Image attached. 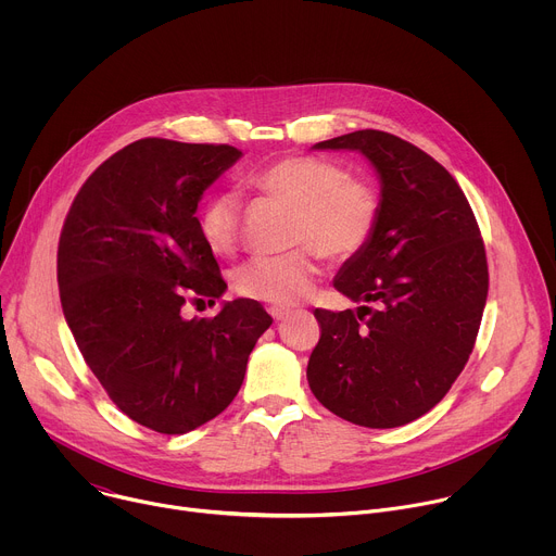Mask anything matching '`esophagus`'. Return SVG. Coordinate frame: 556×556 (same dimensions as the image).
<instances>
[{"instance_id":"34e87169","label":"esophagus","mask_w":556,"mask_h":556,"mask_svg":"<svg viewBox=\"0 0 556 556\" xmlns=\"http://www.w3.org/2000/svg\"><path fill=\"white\" fill-rule=\"evenodd\" d=\"M268 314L273 316L275 321H283V319H288L290 309H288V307H281V305H270V307H268Z\"/></svg>"}]
</instances>
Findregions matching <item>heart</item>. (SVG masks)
<instances>
[{"label": "heart", "mask_w": 556, "mask_h": 556, "mask_svg": "<svg viewBox=\"0 0 556 556\" xmlns=\"http://www.w3.org/2000/svg\"><path fill=\"white\" fill-rule=\"evenodd\" d=\"M247 187L294 208L290 242L305 244L281 255H255L237 268L235 288L251 299L281 305L299 301L319 277V253L328 260L354 257L378 224L380 200L374 185L324 157H281L249 174ZM198 226L213 253L230 255L240 244V198L226 191L211 195L200 208Z\"/></svg>", "instance_id": "obj_1"}]
</instances>
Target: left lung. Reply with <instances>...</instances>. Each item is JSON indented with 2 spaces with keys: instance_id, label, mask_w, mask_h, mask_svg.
<instances>
[{
  "instance_id": "left-lung-1",
  "label": "left lung",
  "mask_w": 556,
  "mask_h": 556,
  "mask_svg": "<svg viewBox=\"0 0 556 556\" xmlns=\"http://www.w3.org/2000/svg\"><path fill=\"white\" fill-rule=\"evenodd\" d=\"M314 149L361 151L380 180V213L334 279L361 305L314 309L321 339L307 382L348 422L403 427L444 399L472 352L489 294L480 226L453 176L399 136L361 129Z\"/></svg>"
}]
</instances>
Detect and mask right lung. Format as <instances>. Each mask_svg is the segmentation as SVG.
Segmentation results:
<instances>
[{
	"label": "right lung",
	"mask_w": 556,
	"mask_h": 556,
	"mask_svg": "<svg viewBox=\"0 0 556 556\" xmlns=\"http://www.w3.org/2000/svg\"><path fill=\"white\" fill-rule=\"evenodd\" d=\"M240 157L230 144L136 140L86 180L61 230L67 328L114 405L157 433L219 416L273 324L253 299L222 303L213 319L182 316L187 296L215 303L226 290L195 211Z\"/></svg>",
	"instance_id": "right-lung-1"
}]
</instances>
